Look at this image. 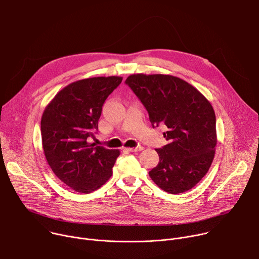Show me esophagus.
Wrapping results in <instances>:
<instances>
[{
    "label": "esophagus",
    "instance_id": "1",
    "mask_svg": "<svg viewBox=\"0 0 259 259\" xmlns=\"http://www.w3.org/2000/svg\"><path fill=\"white\" fill-rule=\"evenodd\" d=\"M144 149L143 146H137V147H129V149H126L127 151L129 152H132V153H136V152H140Z\"/></svg>",
    "mask_w": 259,
    "mask_h": 259
}]
</instances>
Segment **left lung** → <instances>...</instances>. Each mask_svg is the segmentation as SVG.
<instances>
[{"instance_id": "1", "label": "left lung", "mask_w": 259, "mask_h": 259, "mask_svg": "<svg viewBox=\"0 0 259 259\" xmlns=\"http://www.w3.org/2000/svg\"><path fill=\"white\" fill-rule=\"evenodd\" d=\"M125 83L140 99L153 125L168 128L157 149L159 164L149 174L163 191L181 194L208 172L215 155L216 118L208 99L194 86L170 75L134 73Z\"/></svg>"}]
</instances>
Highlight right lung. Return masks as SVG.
Returning <instances> with one entry per match:
<instances>
[{
  "instance_id": "1",
  "label": "right lung",
  "mask_w": 259,
  "mask_h": 259,
  "mask_svg": "<svg viewBox=\"0 0 259 259\" xmlns=\"http://www.w3.org/2000/svg\"><path fill=\"white\" fill-rule=\"evenodd\" d=\"M122 77H95L73 82L46 106L41 120L42 144L54 174L78 193L89 194L110 178L119 150L89 143L98 130L102 105Z\"/></svg>"
}]
</instances>
